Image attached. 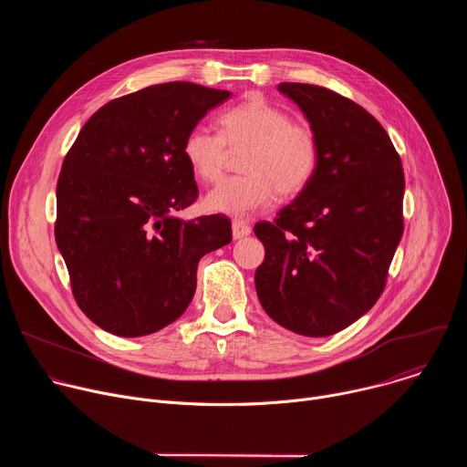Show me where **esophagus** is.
<instances>
[{
    "label": "esophagus",
    "instance_id": "1",
    "mask_svg": "<svg viewBox=\"0 0 467 467\" xmlns=\"http://www.w3.org/2000/svg\"><path fill=\"white\" fill-rule=\"evenodd\" d=\"M247 234H251V225L242 222V220H234L233 222V238L240 240V238H244Z\"/></svg>",
    "mask_w": 467,
    "mask_h": 467
}]
</instances>
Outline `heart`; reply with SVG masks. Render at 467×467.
<instances>
[{"label":"heart","mask_w":467,"mask_h":467,"mask_svg":"<svg viewBox=\"0 0 467 467\" xmlns=\"http://www.w3.org/2000/svg\"><path fill=\"white\" fill-rule=\"evenodd\" d=\"M222 135L205 125L192 127L182 142V155L193 173L207 182L222 177L227 146L247 148L244 175L229 177L205 197V209L234 218L268 207L277 190L283 195L303 192L319 162V140L308 123L264 98L251 96L220 116Z\"/></svg>","instance_id":"1"}]
</instances>
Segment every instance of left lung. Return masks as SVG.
Instances as JSON below:
<instances>
[{
  "label": "left lung",
  "instance_id": "obj_1",
  "mask_svg": "<svg viewBox=\"0 0 467 467\" xmlns=\"http://www.w3.org/2000/svg\"><path fill=\"white\" fill-rule=\"evenodd\" d=\"M319 140L308 186L274 222H258L265 256L256 296L274 321L319 338L349 327L380 297L403 236L405 173L384 127L323 87L281 83Z\"/></svg>",
  "mask_w": 467,
  "mask_h": 467
}]
</instances>
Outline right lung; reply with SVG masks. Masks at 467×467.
<instances>
[{"label":"right lung","mask_w":467,"mask_h":467,"mask_svg":"<svg viewBox=\"0 0 467 467\" xmlns=\"http://www.w3.org/2000/svg\"><path fill=\"white\" fill-rule=\"evenodd\" d=\"M229 98L186 81L142 88L103 105L66 155L55 240L79 308L103 330L137 338L173 323L199 258L233 240L223 214L175 216L197 199L186 132Z\"/></svg>","instance_id":"right-lung-1"}]
</instances>
